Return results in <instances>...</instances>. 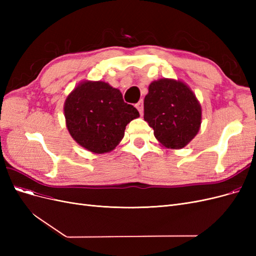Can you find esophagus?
<instances>
[{"instance_id": "esophagus-1", "label": "esophagus", "mask_w": 256, "mask_h": 256, "mask_svg": "<svg viewBox=\"0 0 256 256\" xmlns=\"http://www.w3.org/2000/svg\"><path fill=\"white\" fill-rule=\"evenodd\" d=\"M136 108L138 109V111L140 112V114H143V111H144V104H143V100H140L136 104Z\"/></svg>"}]
</instances>
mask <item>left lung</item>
<instances>
[{"label": "left lung", "mask_w": 256, "mask_h": 256, "mask_svg": "<svg viewBox=\"0 0 256 256\" xmlns=\"http://www.w3.org/2000/svg\"><path fill=\"white\" fill-rule=\"evenodd\" d=\"M144 120L168 148H182L198 132L202 110L196 95L180 81L150 83L144 99Z\"/></svg>", "instance_id": "left-lung-1"}]
</instances>
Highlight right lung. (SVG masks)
<instances>
[{"mask_svg":"<svg viewBox=\"0 0 256 256\" xmlns=\"http://www.w3.org/2000/svg\"><path fill=\"white\" fill-rule=\"evenodd\" d=\"M65 118L69 134L84 148L104 154L112 150L125 134L127 124L138 112L108 83L83 82L66 99Z\"/></svg>","mask_w":256,"mask_h":256,"instance_id":"obj_1","label":"right lung"}]
</instances>
